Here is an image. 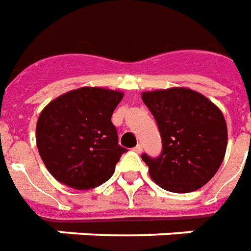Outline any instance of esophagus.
Returning a JSON list of instances; mask_svg holds the SVG:
<instances>
[{
	"instance_id": "1",
	"label": "esophagus",
	"mask_w": 251,
	"mask_h": 251,
	"mask_svg": "<svg viewBox=\"0 0 251 251\" xmlns=\"http://www.w3.org/2000/svg\"><path fill=\"white\" fill-rule=\"evenodd\" d=\"M133 150H135V151H136V152L140 153V152H142V151H143V146H142V144L139 143L138 146H136V147L133 148Z\"/></svg>"
}]
</instances>
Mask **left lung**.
Returning <instances> with one entry per match:
<instances>
[{
    "instance_id": "left-lung-1",
    "label": "left lung",
    "mask_w": 251,
    "mask_h": 251,
    "mask_svg": "<svg viewBox=\"0 0 251 251\" xmlns=\"http://www.w3.org/2000/svg\"><path fill=\"white\" fill-rule=\"evenodd\" d=\"M156 120L162 153L142 159L153 182L171 193H191L217 174L227 147V126L217 105L202 93L175 87L142 93Z\"/></svg>"
}]
</instances>
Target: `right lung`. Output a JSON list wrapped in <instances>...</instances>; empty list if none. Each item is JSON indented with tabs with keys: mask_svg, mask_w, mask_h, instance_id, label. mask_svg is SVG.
I'll return each mask as SVG.
<instances>
[{
	"mask_svg": "<svg viewBox=\"0 0 251 251\" xmlns=\"http://www.w3.org/2000/svg\"><path fill=\"white\" fill-rule=\"evenodd\" d=\"M123 92L83 87L44 108L36 126L38 153L58 182L89 190L107 182L127 150L118 143L111 122Z\"/></svg>",
	"mask_w": 251,
	"mask_h": 251,
	"instance_id": "obj_1",
	"label": "right lung"
}]
</instances>
